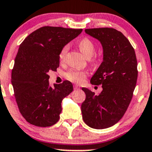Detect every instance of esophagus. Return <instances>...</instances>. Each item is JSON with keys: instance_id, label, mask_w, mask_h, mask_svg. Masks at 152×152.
Returning <instances> with one entry per match:
<instances>
[{"instance_id": "34e87169", "label": "esophagus", "mask_w": 152, "mask_h": 152, "mask_svg": "<svg viewBox=\"0 0 152 152\" xmlns=\"http://www.w3.org/2000/svg\"><path fill=\"white\" fill-rule=\"evenodd\" d=\"M74 89L75 90H79L80 89V87L78 86H77V85H75V86H74Z\"/></svg>"}]
</instances>
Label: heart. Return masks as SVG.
Returning <instances> with one entry per match:
<instances>
[{"instance_id":"1","label":"heart","mask_w":152,"mask_h":152,"mask_svg":"<svg viewBox=\"0 0 152 152\" xmlns=\"http://www.w3.org/2000/svg\"><path fill=\"white\" fill-rule=\"evenodd\" d=\"M78 48L82 52V53L87 58H91L94 56V53L96 51V46L95 44L92 40H91L88 38H83L82 40H80L77 43ZM68 49H69V46L68 45H64L61 48V50L58 54V58H59L60 61H63L64 59L65 56H66V53H67ZM66 77L68 80H71L72 82L74 83H81L83 82V80L86 77V74L85 72L80 71V70L77 69H70L66 73Z\"/></svg>"}]
</instances>
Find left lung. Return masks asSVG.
<instances>
[{
    "label": "left lung",
    "mask_w": 152,
    "mask_h": 152,
    "mask_svg": "<svg viewBox=\"0 0 152 152\" xmlns=\"http://www.w3.org/2000/svg\"><path fill=\"white\" fill-rule=\"evenodd\" d=\"M99 40L103 48V61L91 79V84L102 85L99 94L82 88L86 100L81 105L85 123L94 129L109 128L126 112L138 77L135 50L126 37L113 28L85 30Z\"/></svg>",
    "instance_id": "8db88e82"
}]
</instances>
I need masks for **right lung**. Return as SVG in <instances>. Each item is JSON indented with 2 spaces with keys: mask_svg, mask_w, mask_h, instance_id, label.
Listing matches in <instances>:
<instances>
[{
  "mask_svg": "<svg viewBox=\"0 0 152 152\" xmlns=\"http://www.w3.org/2000/svg\"><path fill=\"white\" fill-rule=\"evenodd\" d=\"M82 29L40 27L19 45L11 73V84L19 112L29 123L49 127L59 120L61 102L72 92L68 80L49 85L48 72L59 66L61 48L82 32Z\"/></svg>",
  "mask_w": 152,
  "mask_h": 152,
  "instance_id": "right-lung-1",
  "label": "right lung"
}]
</instances>
